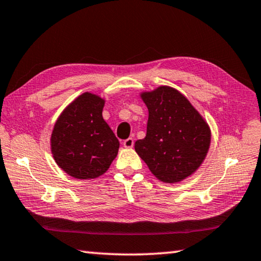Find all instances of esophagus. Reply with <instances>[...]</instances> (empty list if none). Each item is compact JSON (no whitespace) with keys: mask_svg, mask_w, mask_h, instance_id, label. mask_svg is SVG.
<instances>
[{"mask_svg":"<svg viewBox=\"0 0 261 261\" xmlns=\"http://www.w3.org/2000/svg\"><path fill=\"white\" fill-rule=\"evenodd\" d=\"M134 139L132 138H127L126 140L123 141V146H124L125 148H131L132 146H134Z\"/></svg>","mask_w":261,"mask_h":261,"instance_id":"1","label":"esophagus"}]
</instances>
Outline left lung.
<instances>
[{"mask_svg": "<svg viewBox=\"0 0 261 261\" xmlns=\"http://www.w3.org/2000/svg\"><path fill=\"white\" fill-rule=\"evenodd\" d=\"M148 109L147 134L135 149L163 183H179L199 169L211 146L208 123L178 90L161 85L139 93Z\"/></svg>", "mask_w": 261, "mask_h": 261, "instance_id": "obj_1", "label": "left lung"}]
</instances>
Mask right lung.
Here are the masks:
<instances>
[{
  "label": "right lung",
  "mask_w": 261,
  "mask_h": 261,
  "mask_svg": "<svg viewBox=\"0 0 261 261\" xmlns=\"http://www.w3.org/2000/svg\"><path fill=\"white\" fill-rule=\"evenodd\" d=\"M106 100L85 92L60 114L50 135L56 165L77 179H94L109 169L120 141L102 117Z\"/></svg>",
  "instance_id": "right-lung-1"
}]
</instances>
